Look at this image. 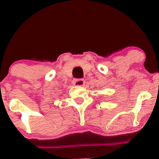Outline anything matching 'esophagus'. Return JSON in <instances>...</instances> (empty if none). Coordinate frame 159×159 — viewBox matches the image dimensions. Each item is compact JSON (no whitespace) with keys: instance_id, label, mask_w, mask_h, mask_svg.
Wrapping results in <instances>:
<instances>
[{"instance_id":"esophagus-1","label":"esophagus","mask_w":159,"mask_h":159,"mask_svg":"<svg viewBox=\"0 0 159 159\" xmlns=\"http://www.w3.org/2000/svg\"><path fill=\"white\" fill-rule=\"evenodd\" d=\"M73 84L76 86H83L84 84V79H81V78H79V79H74Z\"/></svg>"}]
</instances>
